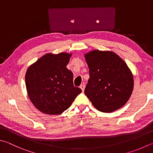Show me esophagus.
<instances>
[{"mask_svg": "<svg viewBox=\"0 0 153 153\" xmlns=\"http://www.w3.org/2000/svg\"><path fill=\"white\" fill-rule=\"evenodd\" d=\"M85 85L84 84H82V85H81L80 86V88H81V90L82 91V92L84 91V90H85Z\"/></svg>", "mask_w": 153, "mask_h": 153, "instance_id": "obj_1", "label": "esophagus"}]
</instances>
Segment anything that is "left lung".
Segmentation results:
<instances>
[{
	"mask_svg": "<svg viewBox=\"0 0 153 153\" xmlns=\"http://www.w3.org/2000/svg\"><path fill=\"white\" fill-rule=\"evenodd\" d=\"M90 79L85 94L97 110L111 112L128 101L133 76L124 60L111 51H93L85 54Z\"/></svg>",
	"mask_w": 153,
	"mask_h": 153,
	"instance_id": "8db88e82",
	"label": "left lung"
}]
</instances>
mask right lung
Here are the masks:
<instances>
[{
  "label": "right lung",
  "instance_id": "obj_1",
  "mask_svg": "<svg viewBox=\"0 0 153 153\" xmlns=\"http://www.w3.org/2000/svg\"><path fill=\"white\" fill-rule=\"evenodd\" d=\"M71 54H47L28 67L25 76L28 95L40 111L59 114L70 107L82 92L73 85V74L66 67Z\"/></svg>",
  "mask_w": 153,
  "mask_h": 153
}]
</instances>
